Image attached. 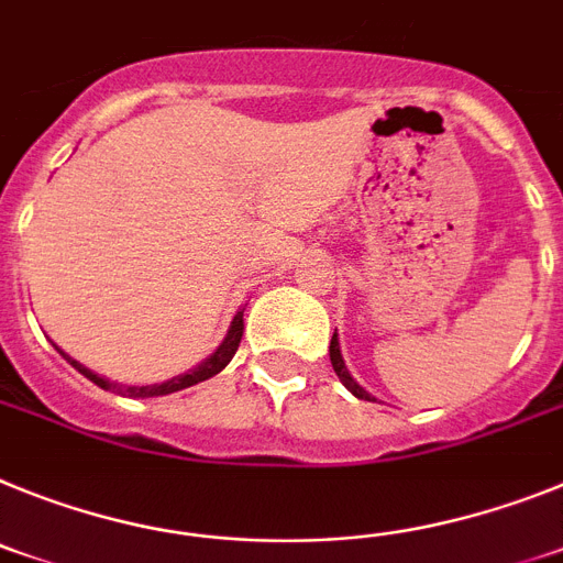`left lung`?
I'll use <instances>...</instances> for the list:
<instances>
[{
    "mask_svg": "<svg viewBox=\"0 0 563 563\" xmlns=\"http://www.w3.org/2000/svg\"><path fill=\"white\" fill-rule=\"evenodd\" d=\"M329 356H331V365H334V374L340 376V383L345 385V388H349L351 394H354L356 399H368V402H371V394H365V390L360 388V385L354 383V376L349 374V368H345V363H342V354H340V340H336V331H334V336H331Z\"/></svg>",
    "mask_w": 563,
    "mask_h": 563,
    "instance_id": "obj_1",
    "label": "left lung"
}]
</instances>
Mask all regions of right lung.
I'll list each match as a JSON object with an SVG mask.
<instances>
[{
	"mask_svg": "<svg viewBox=\"0 0 563 563\" xmlns=\"http://www.w3.org/2000/svg\"><path fill=\"white\" fill-rule=\"evenodd\" d=\"M241 336H243V311H238V314H234V320H232V329H229L227 340L218 345V351H214L209 360H203L198 368L175 376V379H166V383H161V385H119V383H110V379H104V376L92 374L90 368H85L81 363H76V360H73V356H67L65 351H58V354L65 356L67 363H70L73 368L78 371V374H85L87 379H92V383L99 385V388L115 390V394H121V397L144 399V397H164V394H175V390L189 388V385H198V383H203V379H209V376L221 374V371L229 365V360L234 356V351H238V345H241Z\"/></svg>",
	"mask_w": 563,
	"mask_h": 563,
	"instance_id": "right-lung-1",
	"label": "right lung"
}]
</instances>
